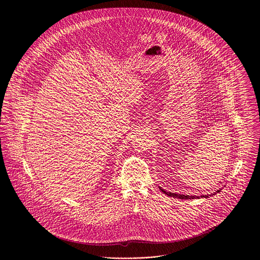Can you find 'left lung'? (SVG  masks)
<instances>
[{"label": "left lung", "instance_id": "left-lung-1", "mask_svg": "<svg viewBox=\"0 0 260 260\" xmlns=\"http://www.w3.org/2000/svg\"><path fill=\"white\" fill-rule=\"evenodd\" d=\"M160 188V190L163 192V193H165L166 195H168V196H171V197H175V198H180V199H196V198H207V197H209V196H211V195H215L216 193H218V192H220V190L221 189H219V190H216L215 192H213V193H211V194H207V195H201V196H196V195H194V196H190V195H184V194H177V193H172V192H166L163 188H161V187H159Z\"/></svg>", "mask_w": 260, "mask_h": 260}]
</instances>
